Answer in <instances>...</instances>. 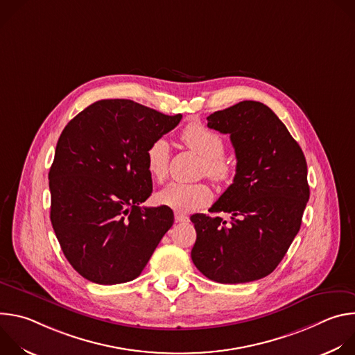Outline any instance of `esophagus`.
I'll return each instance as SVG.
<instances>
[{
	"mask_svg": "<svg viewBox=\"0 0 355 355\" xmlns=\"http://www.w3.org/2000/svg\"><path fill=\"white\" fill-rule=\"evenodd\" d=\"M174 218H175V222H177V223H185V222L189 220L188 216H185V215H182V214H178V212L175 214Z\"/></svg>",
	"mask_w": 355,
	"mask_h": 355,
	"instance_id": "obj_1",
	"label": "esophagus"
}]
</instances>
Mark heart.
I'll list each match as a JSON object with an SVG mask.
<instances>
[{
  "mask_svg": "<svg viewBox=\"0 0 355 355\" xmlns=\"http://www.w3.org/2000/svg\"><path fill=\"white\" fill-rule=\"evenodd\" d=\"M181 140L185 146L204 160V173L214 182H225L233 174L232 162L223 156L225 140L212 129L200 125L189 123L181 132ZM170 147L164 139H157L146 150V166L151 178L163 181L167 175ZM212 198V192L205 184H184L173 182L156 195L160 205L171 208L181 214H189L205 207Z\"/></svg>",
  "mask_w": 355,
  "mask_h": 355,
  "instance_id": "obj_1",
  "label": "heart"
}]
</instances>
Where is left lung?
Instances as JSON below:
<instances>
[{
    "mask_svg": "<svg viewBox=\"0 0 355 355\" xmlns=\"http://www.w3.org/2000/svg\"><path fill=\"white\" fill-rule=\"evenodd\" d=\"M207 119L208 128L230 135L234 147L233 184L209 209L232 220L192 215L191 259L212 281H257L277 268L300 229L311 193L306 159L279 118L257 101H243Z\"/></svg>",
    "mask_w": 355,
    "mask_h": 355,
    "instance_id": "obj_1",
    "label": "left lung"
}]
</instances>
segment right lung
Segmentation results:
<instances>
[{
    "instance_id": "right-lung-1",
    "label": "right lung",
    "mask_w": 355,
    "mask_h": 355,
    "mask_svg": "<svg viewBox=\"0 0 355 355\" xmlns=\"http://www.w3.org/2000/svg\"><path fill=\"white\" fill-rule=\"evenodd\" d=\"M181 118L130 99H101L63 129L49 171L50 220L66 259L85 279H135L173 226L170 208L140 204L153 191L146 150Z\"/></svg>"
}]
</instances>
